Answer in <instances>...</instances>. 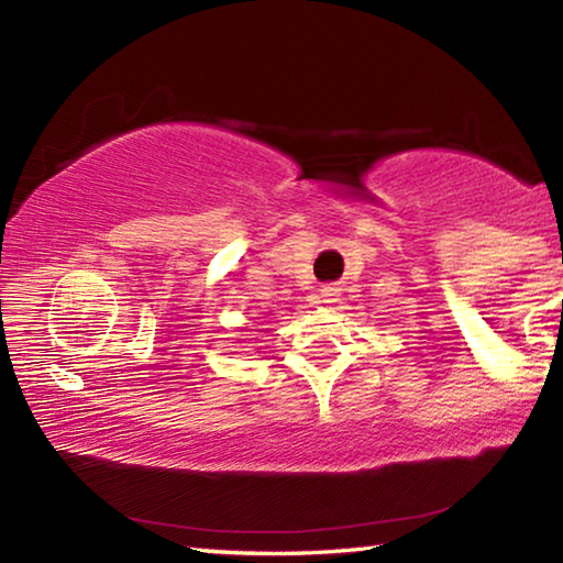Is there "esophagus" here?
<instances>
[{"label": "esophagus", "instance_id": "obj_1", "mask_svg": "<svg viewBox=\"0 0 563 563\" xmlns=\"http://www.w3.org/2000/svg\"><path fill=\"white\" fill-rule=\"evenodd\" d=\"M335 295H338V288H332V285H325V288L320 290L322 302H332V300H335Z\"/></svg>", "mask_w": 563, "mask_h": 563}]
</instances>
